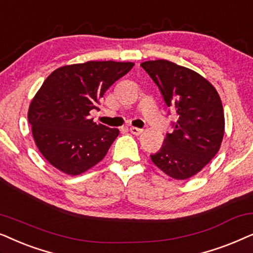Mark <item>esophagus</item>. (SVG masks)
Returning <instances> with one entry per match:
<instances>
[{
	"label": "esophagus",
	"instance_id": "esophagus-1",
	"mask_svg": "<svg viewBox=\"0 0 253 253\" xmlns=\"http://www.w3.org/2000/svg\"><path fill=\"white\" fill-rule=\"evenodd\" d=\"M129 132L132 133V134H134V135H140V134L143 132V129L137 128V127H130V128H129Z\"/></svg>",
	"mask_w": 253,
	"mask_h": 253
}]
</instances>
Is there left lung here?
Returning a JSON list of instances; mask_svg holds the SVG:
<instances>
[{
	"label": "left lung",
	"mask_w": 253,
	"mask_h": 253,
	"mask_svg": "<svg viewBox=\"0 0 253 253\" xmlns=\"http://www.w3.org/2000/svg\"><path fill=\"white\" fill-rule=\"evenodd\" d=\"M160 89L168 107L176 110L173 132L150 155L158 169L177 180L193 177L220 150L224 135L223 106L210 81L168 60L141 63Z\"/></svg>",
	"instance_id": "8db88e82"
}]
</instances>
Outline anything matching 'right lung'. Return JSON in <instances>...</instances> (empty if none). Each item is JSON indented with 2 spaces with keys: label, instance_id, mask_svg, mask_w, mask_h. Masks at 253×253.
Returning a JSON list of instances; mask_svg holds the SVG:
<instances>
[{
  "label": "right lung",
  "instance_id": "right-lung-1",
  "mask_svg": "<svg viewBox=\"0 0 253 253\" xmlns=\"http://www.w3.org/2000/svg\"><path fill=\"white\" fill-rule=\"evenodd\" d=\"M133 62L87 61L55 69L29 106L36 146L50 166L69 174L85 172L105 157L118 128L96 124L90 111Z\"/></svg>",
  "mask_w": 253,
  "mask_h": 253
}]
</instances>
